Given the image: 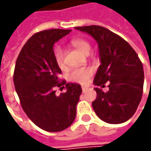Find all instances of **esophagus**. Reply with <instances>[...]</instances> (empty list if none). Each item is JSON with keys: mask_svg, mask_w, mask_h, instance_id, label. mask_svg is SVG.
Wrapping results in <instances>:
<instances>
[{"mask_svg": "<svg viewBox=\"0 0 151 151\" xmlns=\"http://www.w3.org/2000/svg\"><path fill=\"white\" fill-rule=\"evenodd\" d=\"M81 89H82V91H83V92H86V91H87L89 90L90 88H89V87H87V86H82V88H81Z\"/></svg>", "mask_w": 151, "mask_h": 151, "instance_id": "34e87169", "label": "esophagus"}]
</instances>
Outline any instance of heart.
Returning <instances> with one entry per match:
<instances>
[{
  "label": "heart",
  "mask_w": 151,
  "mask_h": 151,
  "mask_svg": "<svg viewBox=\"0 0 151 151\" xmlns=\"http://www.w3.org/2000/svg\"><path fill=\"white\" fill-rule=\"evenodd\" d=\"M70 44L74 48L81 52L82 54L87 55L90 54L91 50V45L90 42L84 38H75L70 41ZM54 56L56 64L60 69H65L66 65H65V52L63 48L61 47H56L54 52ZM93 70L90 67H85V68H80V69H76L72 70L69 78L71 81L77 82L80 84H86L87 81L89 80L91 76H92Z\"/></svg>",
  "instance_id": "1"
}]
</instances>
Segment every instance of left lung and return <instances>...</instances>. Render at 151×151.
I'll list each match as a JSON object with an SVG mask.
<instances>
[{
	"label": "left lung",
	"mask_w": 151,
	"mask_h": 151,
	"mask_svg": "<svg viewBox=\"0 0 151 151\" xmlns=\"http://www.w3.org/2000/svg\"><path fill=\"white\" fill-rule=\"evenodd\" d=\"M76 29L87 32L98 44L101 65L93 83L102 87L107 81L110 83L107 92L95 88V113L108 124L124 123L134 114L142 98V62L130 44L107 28L91 25Z\"/></svg>",
	"instance_id": "1"
}]
</instances>
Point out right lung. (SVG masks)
Returning a JSON list of instances; mask_svg holds the SVG:
<instances>
[{"label": "right lung", "mask_w": 151, "mask_h": 151, "mask_svg": "<svg viewBox=\"0 0 151 151\" xmlns=\"http://www.w3.org/2000/svg\"><path fill=\"white\" fill-rule=\"evenodd\" d=\"M71 30L50 29L36 32L24 44L13 74L15 89L27 116L40 129L59 132L72 124L81 87L61 81V70L54 56V44ZM67 91L56 96L55 88Z\"/></svg>", "instance_id": "right-lung-1"}]
</instances>
